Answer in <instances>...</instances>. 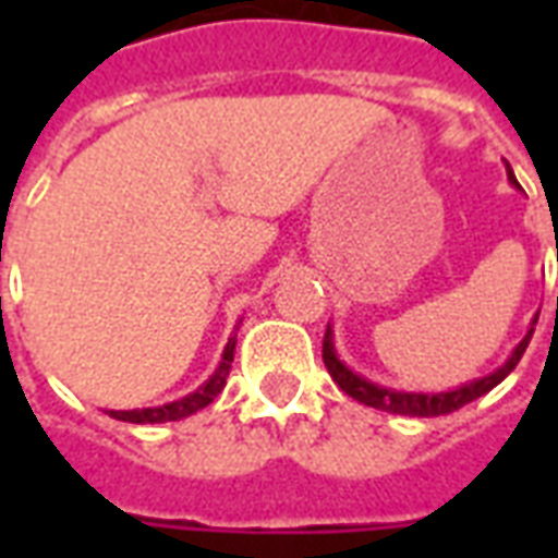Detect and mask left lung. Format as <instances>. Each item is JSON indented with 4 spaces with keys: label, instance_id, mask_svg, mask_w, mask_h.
I'll use <instances>...</instances> for the list:
<instances>
[{
    "label": "left lung",
    "instance_id": "1",
    "mask_svg": "<svg viewBox=\"0 0 558 558\" xmlns=\"http://www.w3.org/2000/svg\"><path fill=\"white\" fill-rule=\"evenodd\" d=\"M508 179H511V184H517L511 167H508ZM556 307H558V299H556ZM535 323H538V316L532 319V326H535ZM532 331H535V328H529L526 338L517 343V350L511 352V359H508L499 371L481 376V379H472V383L454 388V391H436V395H430V391H427V395H421V391H395V388L376 386V383H371V379L352 374L350 367L338 359V352H335L331 328H326V338H323V362H326L331 379H335V383H338V386L343 388L352 400H359V403H364V407L391 412V415L433 418V415H448V412L460 410V407H466V403H472V400H478L481 395H487L490 388L499 386L505 376L514 371L517 362L523 359L529 340H532Z\"/></svg>",
    "mask_w": 558,
    "mask_h": 558
}]
</instances>
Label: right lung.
Listing matches in <instances>:
<instances>
[{
	"label": "right lung",
	"mask_w": 558,
	"mask_h": 558,
	"mask_svg": "<svg viewBox=\"0 0 558 558\" xmlns=\"http://www.w3.org/2000/svg\"><path fill=\"white\" fill-rule=\"evenodd\" d=\"M232 352H235V338H230L227 350H223V359L215 367V374L208 376L203 386L196 388L194 395H187L182 400H172V403H163V407H151V410H110V415L119 421H131V424H163V421H179L194 415V412L206 410L211 400L218 398L223 386H227V376H230Z\"/></svg>",
	"instance_id": "obj_1"
}]
</instances>
